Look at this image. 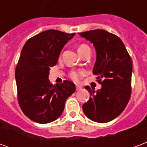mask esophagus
I'll list each match as a JSON object with an SVG mask.
<instances>
[{
    "label": "esophagus",
    "mask_w": 147,
    "mask_h": 147,
    "mask_svg": "<svg viewBox=\"0 0 147 147\" xmlns=\"http://www.w3.org/2000/svg\"><path fill=\"white\" fill-rule=\"evenodd\" d=\"M81 88H82V87L80 86H78V85L76 86V90H81Z\"/></svg>",
    "instance_id": "obj_1"
}]
</instances>
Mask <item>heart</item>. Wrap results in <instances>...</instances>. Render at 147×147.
Instances as JSON below:
<instances>
[{
    "label": "heart",
    "mask_w": 147,
    "mask_h": 147,
    "mask_svg": "<svg viewBox=\"0 0 147 147\" xmlns=\"http://www.w3.org/2000/svg\"><path fill=\"white\" fill-rule=\"evenodd\" d=\"M87 49H90V47L86 44H81L78 47V52L80 55L83 54V53H84ZM84 73H85L84 71H71L68 74V76L71 80H73L75 82H79L81 80L82 76L84 75Z\"/></svg>",
    "instance_id": "1"
}]
</instances>
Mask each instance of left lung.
Wrapping results in <instances>:
<instances>
[{"label":"left lung","instance_id":"8db88e82","mask_svg":"<svg viewBox=\"0 0 147 147\" xmlns=\"http://www.w3.org/2000/svg\"><path fill=\"white\" fill-rule=\"evenodd\" d=\"M93 43L97 59L93 73L102 88L95 90L86 86L89 101L83 105L86 117L98 123H107L120 115L131 94L132 62L121 39L105 30L79 33Z\"/></svg>","mask_w":147,"mask_h":147}]
</instances>
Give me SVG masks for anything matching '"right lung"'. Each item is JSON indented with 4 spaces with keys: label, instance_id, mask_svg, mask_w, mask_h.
Segmentation results:
<instances>
[{
    "label": "right lung",
    "instance_id": "obj_1",
    "mask_svg": "<svg viewBox=\"0 0 147 147\" xmlns=\"http://www.w3.org/2000/svg\"><path fill=\"white\" fill-rule=\"evenodd\" d=\"M74 35L45 30L28 39L22 49L15 71L17 99L23 113L34 122L57 120L67 98L76 91L72 82L64 80L55 86L48 79L49 68L57 64L61 49Z\"/></svg>",
    "mask_w": 147,
    "mask_h": 147
}]
</instances>
